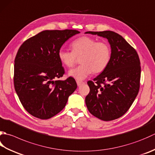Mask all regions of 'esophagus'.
Masks as SVG:
<instances>
[{"label":"esophagus","mask_w":155,"mask_h":155,"mask_svg":"<svg viewBox=\"0 0 155 155\" xmlns=\"http://www.w3.org/2000/svg\"><path fill=\"white\" fill-rule=\"evenodd\" d=\"M77 85H78V87L81 86V85H82V84H84V82H83V81H77Z\"/></svg>","instance_id":"1"}]
</instances>
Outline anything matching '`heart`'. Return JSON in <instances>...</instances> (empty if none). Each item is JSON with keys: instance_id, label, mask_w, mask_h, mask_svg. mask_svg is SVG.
Returning a JSON list of instances; mask_svg holds the SVG:
<instances>
[{"instance_id": "heart-1", "label": "heart", "mask_w": 155, "mask_h": 155, "mask_svg": "<svg viewBox=\"0 0 155 155\" xmlns=\"http://www.w3.org/2000/svg\"><path fill=\"white\" fill-rule=\"evenodd\" d=\"M72 51L60 49L58 53L59 60L68 68L74 66L77 58L81 64L71 70L68 76L81 81L93 72L100 73L107 68L111 60V48L107 42L97 41L88 36H82L71 44Z\"/></svg>"}]
</instances>
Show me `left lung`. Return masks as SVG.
<instances>
[{"mask_svg":"<svg viewBox=\"0 0 155 155\" xmlns=\"http://www.w3.org/2000/svg\"><path fill=\"white\" fill-rule=\"evenodd\" d=\"M107 38L111 60L104 71L87 82L90 91L85 97L88 110L104 121L117 119L126 113L140 89L141 67L136 50L122 36L111 31H87Z\"/></svg>","mask_w":155,"mask_h":155,"instance_id":"8db88e82","label":"left lung"}]
</instances>
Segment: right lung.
<instances>
[{
    "instance_id": "obj_1",
    "label": "right lung",
    "mask_w": 155,
    "mask_h": 155,
    "mask_svg": "<svg viewBox=\"0 0 155 155\" xmlns=\"http://www.w3.org/2000/svg\"><path fill=\"white\" fill-rule=\"evenodd\" d=\"M80 32L77 30H45L27 39L15 59L14 86L25 110L41 120L51 118L66 106L76 90L72 77H62L64 70L58 53L66 41Z\"/></svg>"
}]
</instances>
